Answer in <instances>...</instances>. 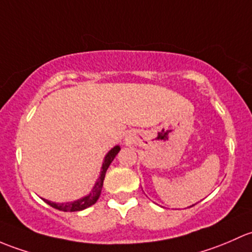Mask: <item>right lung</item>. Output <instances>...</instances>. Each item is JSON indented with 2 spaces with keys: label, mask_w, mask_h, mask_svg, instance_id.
Segmentation results:
<instances>
[{
  "label": "right lung",
  "mask_w": 252,
  "mask_h": 252,
  "mask_svg": "<svg viewBox=\"0 0 252 252\" xmlns=\"http://www.w3.org/2000/svg\"><path fill=\"white\" fill-rule=\"evenodd\" d=\"M119 152H120V147H119V145H116V147H114L113 149H111L110 152L108 153L107 157H105V159H104V162H103L102 172H100L99 178H98V181L95 182L94 187H93L92 191H91L88 195L84 196V198H81V199H79V200L72 201V203L56 204V203H52V201L45 200L46 203H47L49 206L54 207V209L61 210V211H66V212L81 211V210H85V209H87V207L92 206V205L95 204V201L98 200V198H99L100 191H102V188H103V181H104L105 172H107L109 165L111 164V161H113L114 158L116 157V154H118Z\"/></svg>",
  "instance_id": "add662e5"
}]
</instances>
